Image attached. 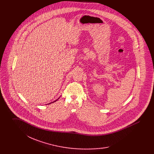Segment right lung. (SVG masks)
Returning <instances> with one entry per match:
<instances>
[{"mask_svg": "<svg viewBox=\"0 0 154 154\" xmlns=\"http://www.w3.org/2000/svg\"><path fill=\"white\" fill-rule=\"evenodd\" d=\"M59 98H58V99H57V100H55V101H54V102H52L50 103H48V104H51V103H52L55 102H56V101H57V100H58Z\"/></svg>", "mask_w": 154, "mask_h": 154, "instance_id": "1", "label": "right lung"}]
</instances>
